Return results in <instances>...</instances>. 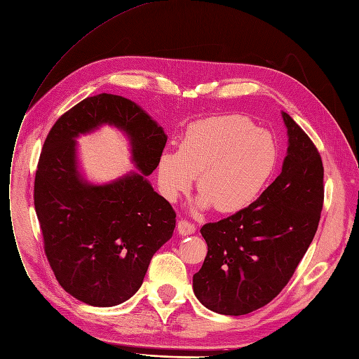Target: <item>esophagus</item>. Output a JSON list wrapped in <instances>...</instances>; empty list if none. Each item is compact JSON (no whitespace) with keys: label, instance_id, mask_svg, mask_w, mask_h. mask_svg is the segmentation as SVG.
I'll use <instances>...</instances> for the list:
<instances>
[{"label":"esophagus","instance_id":"1","mask_svg":"<svg viewBox=\"0 0 359 359\" xmlns=\"http://www.w3.org/2000/svg\"><path fill=\"white\" fill-rule=\"evenodd\" d=\"M177 231L182 236H189V234L195 233V225L188 221H184V219H180V221L177 222Z\"/></svg>","mask_w":359,"mask_h":359}]
</instances>
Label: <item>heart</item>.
<instances>
[{
  "instance_id": "heart-1",
  "label": "heart",
  "mask_w": 359,
  "mask_h": 359,
  "mask_svg": "<svg viewBox=\"0 0 359 359\" xmlns=\"http://www.w3.org/2000/svg\"><path fill=\"white\" fill-rule=\"evenodd\" d=\"M279 150L273 135L245 116H216L191 125L179 152L158 161L159 191L168 201L187 194L194 177L196 205L236 213L255 203L273 177Z\"/></svg>"
}]
</instances>
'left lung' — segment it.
Masks as SVG:
<instances>
[{
    "mask_svg": "<svg viewBox=\"0 0 359 359\" xmlns=\"http://www.w3.org/2000/svg\"><path fill=\"white\" fill-rule=\"evenodd\" d=\"M282 172L248 209L205 224L207 257L194 274L201 304L228 316L248 315L280 294L319 225L323 165L316 146L287 113Z\"/></svg>",
    "mask_w": 359,
    "mask_h": 359,
    "instance_id": "1",
    "label": "left lung"
}]
</instances>
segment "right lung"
Wrapping results in <instances>:
<instances>
[{
    "label": "right lung",
    "instance_id": "1",
    "mask_svg": "<svg viewBox=\"0 0 359 359\" xmlns=\"http://www.w3.org/2000/svg\"><path fill=\"white\" fill-rule=\"evenodd\" d=\"M113 124L130 138V172L106 185L89 184L76 167L75 138ZM167 143L164 130L131 100L100 94L55 122L43 144L34 205L56 280L89 306L111 307L140 289L150 259L176 226V212L147 176Z\"/></svg>",
    "mask_w": 359,
    "mask_h": 359
}]
</instances>
